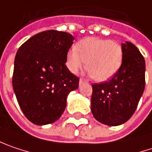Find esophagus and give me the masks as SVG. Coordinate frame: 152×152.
Instances as JSON below:
<instances>
[{"label":"esophagus","instance_id":"esophagus-1","mask_svg":"<svg viewBox=\"0 0 152 152\" xmlns=\"http://www.w3.org/2000/svg\"><path fill=\"white\" fill-rule=\"evenodd\" d=\"M86 83V81H85L84 79H80V81H79V84L81 85V84H83V83Z\"/></svg>","mask_w":152,"mask_h":152}]
</instances>
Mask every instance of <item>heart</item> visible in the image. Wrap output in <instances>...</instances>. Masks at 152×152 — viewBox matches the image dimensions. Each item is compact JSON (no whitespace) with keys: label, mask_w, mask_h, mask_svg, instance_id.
Segmentation results:
<instances>
[{"label":"heart","mask_w":152,"mask_h":152,"mask_svg":"<svg viewBox=\"0 0 152 152\" xmlns=\"http://www.w3.org/2000/svg\"><path fill=\"white\" fill-rule=\"evenodd\" d=\"M123 59V49L115 40L99 38H85L78 42L76 48L69 50L66 65L70 72L76 74L85 65L95 81L110 79L120 69Z\"/></svg>","instance_id":"1"}]
</instances>
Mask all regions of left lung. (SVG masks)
<instances>
[{"instance_id":"left-lung-1","label":"left lung","mask_w":152,"mask_h":152,"mask_svg":"<svg viewBox=\"0 0 152 152\" xmlns=\"http://www.w3.org/2000/svg\"><path fill=\"white\" fill-rule=\"evenodd\" d=\"M123 59L107 82L92 84L91 111L94 119L115 126L126 122L138 107L145 86V61L132 43L122 44Z\"/></svg>"}]
</instances>
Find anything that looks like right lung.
Masks as SVG:
<instances>
[{"label":"right lung","mask_w":152,"mask_h":152,"mask_svg":"<svg viewBox=\"0 0 152 152\" xmlns=\"http://www.w3.org/2000/svg\"><path fill=\"white\" fill-rule=\"evenodd\" d=\"M74 37L65 31H42L19 48L14 59L13 88L25 116L39 126L53 123L66 107L79 78L65 65Z\"/></svg>","instance_id":"obj_1"}]
</instances>
